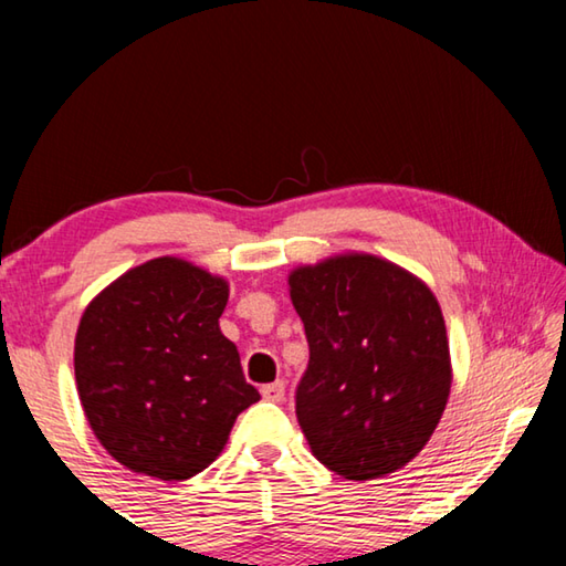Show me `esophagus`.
Returning <instances> with one entry per match:
<instances>
[{"mask_svg": "<svg viewBox=\"0 0 566 566\" xmlns=\"http://www.w3.org/2000/svg\"><path fill=\"white\" fill-rule=\"evenodd\" d=\"M262 397L270 401H284V381H272V385H264Z\"/></svg>", "mask_w": 566, "mask_h": 566, "instance_id": "1", "label": "esophagus"}]
</instances>
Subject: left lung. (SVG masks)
<instances>
[{
	"instance_id": "1",
	"label": "left lung",
	"mask_w": 566,
	"mask_h": 566,
	"mask_svg": "<svg viewBox=\"0 0 566 566\" xmlns=\"http://www.w3.org/2000/svg\"><path fill=\"white\" fill-rule=\"evenodd\" d=\"M286 284L310 342L296 419L312 454L354 482L407 467L434 434L452 389L434 292L367 252L300 264Z\"/></svg>"
}]
</instances>
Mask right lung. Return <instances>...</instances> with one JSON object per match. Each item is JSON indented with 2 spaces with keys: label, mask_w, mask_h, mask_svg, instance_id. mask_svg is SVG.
I'll list each match as a JSON object with an SVG mask.
<instances>
[{
  "label": "right lung",
  "mask_w": 566,
  "mask_h": 566,
  "mask_svg": "<svg viewBox=\"0 0 566 566\" xmlns=\"http://www.w3.org/2000/svg\"><path fill=\"white\" fill-rule=\"evenodd\" d=\"M224 276L157 256L117 276L84 310L74 379L94 437L134 474L181 482L202 472L239 411L260 401L219 329Z\"/></svg>",
  "instance_id": "add662e5"
}]
</instances>
